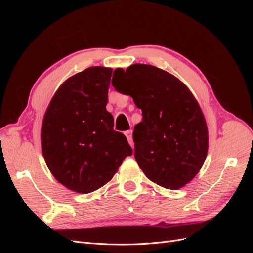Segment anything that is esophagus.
<instances>
[{"mask_svg": "<svg viewBox=\"0 0 253 253\" xmlns=\"http://www.w3.org/2000/svg\"><path fill=\"white\" fill-rule=\"evenodd\" d=\"M133 132L131 131V129H129V131H126L125 132V135H126V139H127V141H128V143L129 144H131L132 145V147H133Z\"/></svg>", "mask_w": 253, "mask_h": 253, "instance_id": "1", "label": "esophagus"}]
</instances>
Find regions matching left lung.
I'll return each instance as SVG.
<instances>
[{"label": "left lung", "instance_id": "left-lung-1", "mask_svg": "<svg viewBox=\"0 0 253 253\" xmlns=\"http://www.w3.org/2000/svg\"><path fill=\"white\" fill-rule=\"evenodd\" d=\"M115 72V89L131 96L142 112L133 132L140 169L164 188L187 185L208 152V128L196 99L181 81L156 66L133 64Z\"/></svg>", "mask_w": 253, "mask_h": 253}]
</instances>
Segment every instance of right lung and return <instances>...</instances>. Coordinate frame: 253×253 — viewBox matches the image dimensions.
<instances>
[{"mask_svg":"<svg viewBox=\"0 0 253 253\" xmlns=\"http://www.w3.org/2000/svg\"><path fill=\"white\" fill-rule=\"evenodd\" d=\"M112 68L94 66L67 79L52 97L41 129L48 169L63 186L90 193L109 182L133 154L106 111Z\"/></svg>","mask_w":253,"mask_h":253,"instance_id":"right-lung-1","label":"right lung"}]
</instances>
